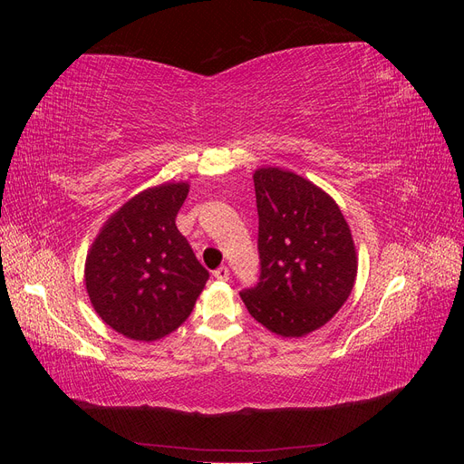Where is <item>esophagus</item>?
Segmentation results:
<instances>
[{
    "label": "esophagus",
    "mask_w": 464,
    "mask_h": 464,
    "mask_svg": "<svg viewBox=\"0 0 464 464\" xmlns=\"http://www.w3.org/2000/svg\"><path fill=\"white\" fill-rule=\"evenodd\" d=\"M213 275H215V278H217V280H222V283H227V280L230 278L228 266H218V269H217Z\"/></svg>",
    "instance_id": "34e87169"
}]
</instances>
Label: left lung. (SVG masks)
I'll list each match as a JSON object with an SVG mask.
<instances>
[{
	"instance_id": "8db88e82",
	"label": "left lung",
	"mask_w": 464,
	"mask_h": 464,
	"mask_svg": "<svg viewBox=\"0 0 464 464\" xmlns=\"http://www.w3.org/2000/svg\"><path fill=\"white\" fill-rule=\"evenodd\" d=\"M261 283L240 296L265 329L300 339L329 323L354 288L358 251L331 195L278 166L254 172Z\"/></svg>"
}]
</instances>
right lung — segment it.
Listing matches in <instances>:
<instances>
[{
  "instance_id": "add662e5",
  "label": "right lung",
  "mask_w": 464,
  "mask_h": 464,
  "mask_svg": "<svg viewBox=\"0 0 464 464\" xmlns=\"http://www.w3.org/2000/svg\"><path fill=\"white\" fill-rule=\"evenodd\" d=\"M189 181H164L108 217L85 261L91 305L131 341L164 339L184 323L208 273L176 227Z\"/></svg>"
}]
</instances>
